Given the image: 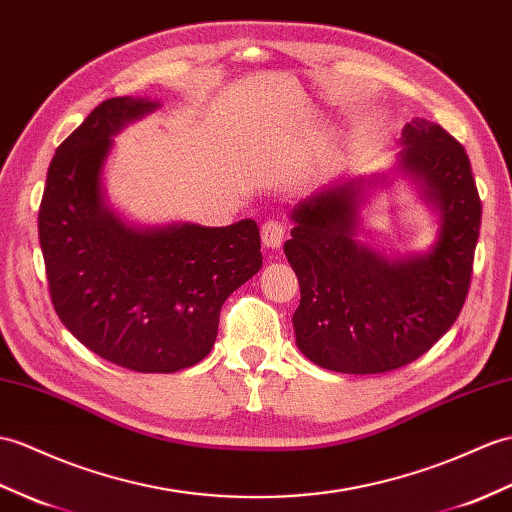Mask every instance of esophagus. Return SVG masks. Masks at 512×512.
Returning <instances> with one entry per match:
<instances>
[{
  "instance_id": "1",
  "label": "esophagus",
  "mask_w": 512,
  "mask_h": 512,
  "mask_svg": "<svg viewBox=\"0 0 512 512\" xmlns=\"http://www.w3.org/2000/svg\"><path fill=\"white\" fill-rule=\"evenodd\" d=\"M285 240V227L279 220H268L261 227V242H264L266 248H279Z\"/></svg>"
}]
</instances>
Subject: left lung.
<instances>
[{
	"label": "left lung",
	"mask_w": 512,
	"mask_h": 512,
	"mask_svg": "<svg viewBox=\"0 0 512 512\" xmlns=\"http://www.w3.org/2000/svg\"><path fill=\"white\" fill-rule=\"evenodd\" d=\"M395 172L438 216L430 251L388 257L358 240L360 211L388 176L336 181L292 209L285 257L301 285L296 347L327 371L373 375L414 362L454 325L467 299L482 205L465 148L414 117Z\"/></svg>",
	"instance_id": "left-lung-1"
}]
</instances>
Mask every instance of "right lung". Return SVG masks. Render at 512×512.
Wrapping results in <instances>:
<instances>
[{"mask_svg":"<svg viewBox=\"0 0 512 512\" xmlns=\"http://www.w3.org/2000/svg\"><path fill=\"white\" fill-rule=\"evenodd\" d=\"M159 106L128 95L95 106L58 146L39 209L58 318L87 349L137 373L205 360L224 301L264 264L255 220L139 227L106 202L113 137Z\"/></svg>","mask_w":512,"mask_h":512,"instance_id":"1","label":"right lung"}]
</instances>
